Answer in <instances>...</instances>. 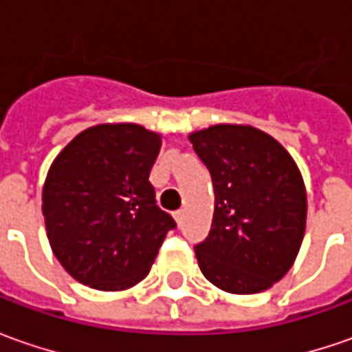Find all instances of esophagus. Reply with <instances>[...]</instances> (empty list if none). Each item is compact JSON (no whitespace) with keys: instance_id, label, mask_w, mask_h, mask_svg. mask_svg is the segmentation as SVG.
I'll list each match as a JSON object with an SVG mask.
<instances>
[{"instance_id":"esophagus-1","label":"esophagus","mask_w":352,"mask_h":352,"mask_svg":"<svg viewBox=\"0 0 352 352\" xmlns=\"http://www.w3.org/2000/svg\"><path fill=\"white\" fill-rule=\"evenodd\" d=\"M174 219H176V223L182 225V221H184V210L174 211Z\"/></svg>"}]
</instances>
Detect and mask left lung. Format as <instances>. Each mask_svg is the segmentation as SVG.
<instances>
[{"instance_id":"1","label":"left lung","mask_w":352,"mask_h":352,"mask_svg":"<svg viewBox=\"0 0 352 352\" xmlns=\"http://www.w3.org/2000/svg\"><path fill=\"white\" fill-rule=\"evenodd\" d=\"M215 192L210 235L196 245L204 276L229 294L268 290L292 268L307 215L304 178L290 153L250 125L190 135Z\"/></svg>"}]
</instances>
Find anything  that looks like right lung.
I'll use <instances>...</instances> for the list:
<instances>
[{
	"mask_svg": "<svg viewBox=\"0 0 352 352\" xmlns=\"http://www.w3.org/2000/svg\"><path fill=\"white\" fill-rule=\"evenodd\" d=\"M160 135L137 123L96 125L68 142L43 188L50 249L70 276L103 292L148 274L176 223L148 182Z\"/></svg>",
	"mask_w": 352,
	"mask_h": 352,
	"instance_id": "right-lung-1",
	"label": "right lung"
}]
</instances>
